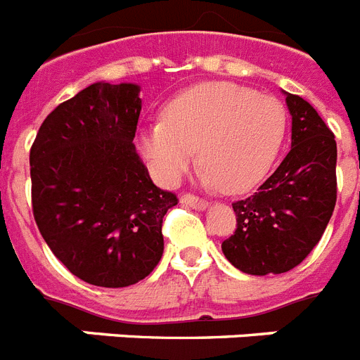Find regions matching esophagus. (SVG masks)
Wrapping results in <instances>:
<instances>
[{
  "label": "esophagus",
  "instance_id": "esophagus-1",
  "mask_svg": "<svg viewBox=\"0 0 360 360\" xmlns=\"http://www.w3.org/2000/svg\"><path fill=\"white\" fill-rule=\"evenodd\" d=\"M180 202H182L184 205H187V207H195V210H205V207H207V202L202 200V198H198V196L195 195H184L182 198H180Z\"/></svg>",
  "mask_w": 360,
  "mask_h": 360
}]
</instances>
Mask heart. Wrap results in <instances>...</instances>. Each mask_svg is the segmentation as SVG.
<instances>
[{"label": "heart", "mask_w": 360, "mask_h": 360, "mask_svg": "<svg viewBox=\"0 0 360 360\" xmlns=\"http://www.w3.org/2000/svg\"><path fill=\"white\" fill-rule=\"evenodd\" d=\"M288 127L276 98L227 82L187 89L164 112V122L138 133V149L156 182L171 187L195 160L200 180L229 195L250 191L271 169Z\"/></svg>", "instance_id": "b5f03b06"}]
</instances>
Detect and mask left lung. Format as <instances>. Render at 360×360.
Returning <instances> with one entry per match:
<instances>
[{
	"instance_id": "obj_1",
	"label": "left lung",
	"mask_w": 360,
	"mask_h": 360,
	"mask_svg": "<svg viewBox=\"0 0 360 360\" xmlns=\"http://www.w3.org/2000/svg\"><path fill=\"white\" fill-rule=\"evenodd\" d=\"M291 149L253 196L233 204L236 231L222 242L226 259L248 275H278L319 244L337 202V143L319 112L284 91Z\"/></svg>"
}]
</instances>
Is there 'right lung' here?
Here are the masks:
<instances>
[{"label": "right lung", "instance_id": "right-lung-1", "mask_svg": "<svg viewBox=\"0 0 360 360\" xmlns=\"http://www.w3.org/2000/svg\"><path fill=\"white\" fill-rule=\"evenodd\" d=\"M140 110V85L96 82L52 110L30 149L39 233L92 285L143 281L164 253L162 220L178 204L136 155Z\"/></svg>", "mask_w": 360, "mask_h": 360}]
</instances>
